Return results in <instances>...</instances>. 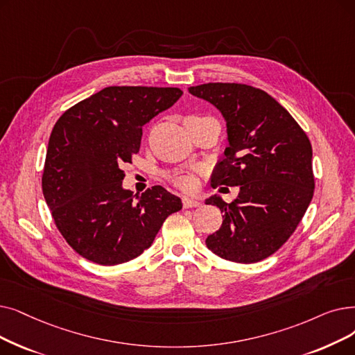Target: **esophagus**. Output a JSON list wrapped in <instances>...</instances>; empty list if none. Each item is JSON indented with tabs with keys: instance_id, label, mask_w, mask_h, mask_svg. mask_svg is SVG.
<instances>
[{
	"instance_id": "obj_1",
	"label": "esophagus",
	"mask_w": 355,
	"mask_h": 355,
	"mask_svg": "<svg viewBox=\"0 0 355 355\" xmlns=\"http://www.w3.org/2000/svg\"><path fill=\"white\" fill-rule=\"evenodd\" d=\"M202 203L198 202V200H196V198H191V197H187V196H184L182 197V206L186 207V209H189V207H197V206H200Z\"/></svg>"
}]
</instances>
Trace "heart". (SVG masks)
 I'll return each mask as SVG.
<instances>
[{
  "label": "heart",
  "mask_w": 355,
  "mask_h": 355,
  "mask_svg": "<svg viewBox=\"0 0 355 355\" xmlns=\"http://www.w3.org/2000/svg\"><path fill=\"white\" fill-rule=\"evenodd\" d=\"M171 181L177 187L182 190H193L196 187V177L191 173H186V171L174 173L171 177Z\"/></svg>",
  "instance_id": "1"
}]
</instances>
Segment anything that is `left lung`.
<instances>
[{
	"label": "left lung",
	"mask_w": 355,
	"mask_h": 355,
	"mask_svg": "<svg viewBox=\"0 0 355 355\" xmlns=\"http://www.w3.org/2000/svg\"><path fill=\"white\" fill-rule=\"evenodd\" d=\"M189 91L226 120L229 146L214 168L211 187L239 186L232 203L218 194L206 200L223 211L220 229L206 239L207 248L234 263H258L282 248L311 205L315 178L309 137L259 88L209 83Z\"/></svg>",
	"instance_id": "1"
}]
</instances>
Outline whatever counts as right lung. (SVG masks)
I'll list each match as a JSON object with an SVG mask.
<instances>
[{"instance_id": "1", "label": "right lung", "mask_w": 355, "mask_h": 355, "mask_svg": "<svg viewBox=\"0 0 355 355\" xmlns=\"http://www.w3.org/2000/svg\"><path fill=\"white\" fill-rule=\"evenodd\" d=\"M182 96L173 87H107L72 105L49 137L42 189L59 232L81 257L117 266L139 257L180 197L161 186L121 187L123 164L139 152L142 128Z\"/></svg>"}]
</instances>
